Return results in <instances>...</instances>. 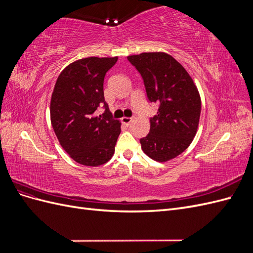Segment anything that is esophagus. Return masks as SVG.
<instances>
[{
	"label": "esophagus",
	"mask_w": 253,
	"mask_h": 253,
	"mask_svg": "<svg viewBox=\"0 0 253 253\" xmlns=\"http://www.w3.org/2000/svg\"><path fill=\"white\" fill-rule=\"evenodd\" d=\"M121 121L125 126H129V124H131V122L133 121V119L131 117H122Z\"/></svg>",
	"instance_id": "esophagus-1"
}]
</instances>
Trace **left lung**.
<instances>
[{
  "label": "left lung",
  "mask_w": 253,
  "mask_h": 253,
  "mask_svg": "<svg viewBox=\"0 0 253 253\" xmlns=\"http://www.w3.org/2000/svg\"><path fill=\"white\" fill-rule=\"evenodd\" d=\"M141 75L151 102L159 103L150 119V133L140 139L150 158L166 163L193 141L200 124L202 101L193 79L178 61L164 51L128 56Z\"/></svg>",
  "instance_id": "1"
}]
</instances>
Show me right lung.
<instances>
[{
	"label": "right lung",
	"instance_id": "obj_1",
	"mask_svg": "<svg viewBox=\"0 0 253 253\" xmlns=\"http://www.w3.org/2000/svg\"><path fill=\"white\" fill-rule=\"evenodd\" d=\"M118 57L74 61L60 73L50 99V121L61 147L76 163L98 167L115 152L121 122L113 119L104 100V76ZM105 104L103 117L95 110Z\"/></svg>",
	"mask_w": 253,
	"mask_h": 253
}]
</instances>
